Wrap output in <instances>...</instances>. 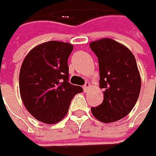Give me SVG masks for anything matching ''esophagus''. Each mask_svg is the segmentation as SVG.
Masks as SVG:
<instances>
[{"mask_svg":"<svg viewBox=\"0 0 156 156\" xmlns=\"http://www.w3.org/2000/svg\"><path fill=\"white\" fill-rule=\"evenodd\" d=\"M89 87H90V83H88V82H87L85 85H84V87H83V89H84V91L85 92H87V90L89 89Z\"/></svg>","mask_w":156,"mask_h":156,"instance_id":"34e87169","label":"esophagus"}]
</instances>
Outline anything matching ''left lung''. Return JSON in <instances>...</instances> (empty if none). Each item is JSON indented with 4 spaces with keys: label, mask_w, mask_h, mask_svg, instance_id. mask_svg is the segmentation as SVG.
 <instances>
[{
    "label": "left lung",
    "mask_w": 156,
    "mask_h": 156,
    "mask_svg": "<svg viewBox=\"0 0 156 156\" xmlns=\"http://www.w3.org/2000/svg\"><path fill=\"white\" fill-rule=\"evenodd\" d=\"M96 55L100 69V87L104 89L103 101L91 108L92 113L102 123H112L129 114L140 93L141 80L133 53L111 39L90 44Z\"/></svg>",
    "instance_id": "1"
}]
</instances>
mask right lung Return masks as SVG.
I'll use <instances>...</instances> for the list:
<instances>
[{"mask_svg":"<svg viewBox=\"0 0 156 156\" xmlns=\"http://www.w3.org/2000/svg\"><path fill=\"white\" fill-rule=\"evenodd\" d=\"M69 43L48 41L35 47L23 62L19 89L29 113L45 124H56L68 113L73 97L83 88L69 82Z\"/></svg>","mask_w":156,"mask_h":156,"instance_id":"1","label":"right lung"}]
</instances>
